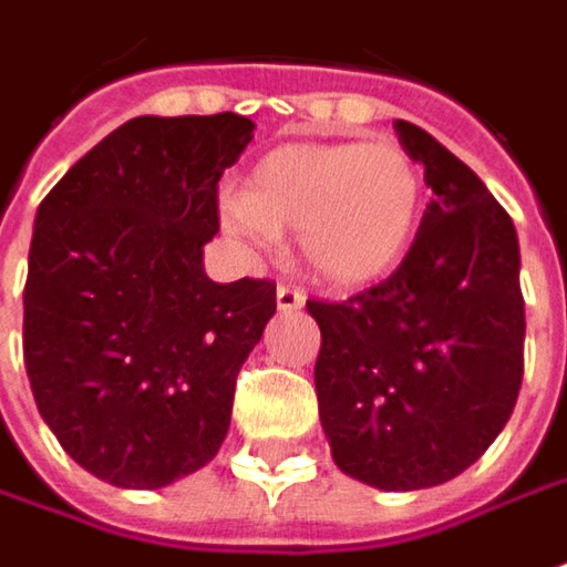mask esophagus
I'll return each instance as SVG.
<instances>
[{"instance_id": "34e87169", "label": "esophagus", "mask_w": 567, "mask_h": 567, "mask_svg": "<svg viewBox=\"0 0 567 567\" xmlns=\"http://www.w3.org/2000/svg\"><path fill=\"white\" fill-rule=\"evenodd\" d=\"M276 303H279V310L295 312L307 303V297H303V291L295 288V285H279V288H276Z\"/></svg>"}]
</instances>
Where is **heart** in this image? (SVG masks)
<instances>
[{"mask_svg":"<svg viewBox=\"0 0 567 567\" xmlns=\"http://www.w3.org/2000/svg\"><path fill=\"white\" fill-rule=\"evenodd\" d=\"M423 174L405 146L291 144L257 162L245 196L224 202V224L257 245L300 229L312 270L365 285L393 270L421 217Z\"/></svg>","mask_w":567,"mask_h":567,"instance_id":"b5f03b06","label":"heart"}]
</instances>
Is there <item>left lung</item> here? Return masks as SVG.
Returning a JSON list of instances; mask_svg holds the SVG:
<instances>
[{
	"instance_id": "8db88e82",
	"label": "left lung",
	"mask_w": 567,
	"mask_h": 567,
	"mask_svg": "<svg viewBox=\"0 0 567 567\" xmlns=\"http://www.w3.org/2000/svg\"><path fill=\"white\" fill-rule=\"evenodd\" d=\"M433 202L405 260L319 322V417L334 463L380 491L461 476L516 408L525 371L518 236L504 205L454 153L395 118Z\"/></svg>"
}]
</instances>
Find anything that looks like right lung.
<instances>
[{
	"mask_svg": "<svg viewBox=\"0 0 567 567\" xmlns=\"http://www.w3.org/2000/svg\"><path fill=\"white\" fill-rule=\"evenodd\" d=\"M255 122L137 116L35 212L23 362L42 421L91 476L165 488L227 439L239 368L276 312L270 279L217 285V181Z\"/></svg>",
	"mask_w": 567,
	"mask_h": 567,
	"instance_id": "1",
	"label": "right lung"
}]
</instances>
